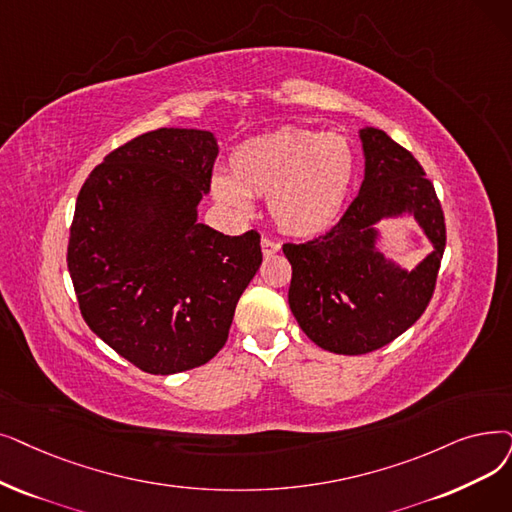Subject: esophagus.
<instances>
[{
  "instance_id": "34e87169",
  "label": "esophagus",
  "mask_w": 512,
  "mask_h": 512,
  "mask_svg": "<svg viewBox=\"0 0 512 512\" xmlns=\"http://www.w3.org/2000/svg\"><path fill=\"white\" fill-rule=\"evenodd\" d=\"M261 251H263L265 257H270V255H274V253L280 251V242H274V240H270V238H263V240H261Z\"/></svg>"
}]
</instances>
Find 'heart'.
I'll use <instances>...</instances> for the list:
<instances>
[{"label": "heart", "mask_w": 512, "mask_h": 512, "mask_svg": "<svg viewBox=\"0 0 512 512\" xmlns=\"http://www.w3.org/2000/svg\"><path fill=\"white\" fill-rule=\"evenodd\" d=\"M355 154L339 133L286 127L236 146L230 175L211 180L215 201L236 213L251 211V196L270 198L274 224L293 236L335 224L349 196Z\"/></svg>", "instance_id": "obj_1"}]
</instances>
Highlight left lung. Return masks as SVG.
Masks as SVG:
<instances>
[{"instance_id": "1", "label": "left lung", "mask_w": 512, "mask_h": 512, "mask_svg": "<svg viewBox=\"0 0 512 512\" xmlns=\"http://www.w3.org/2000/svg\"><path fill=\"white\" fill-rule=\"evenodd\" d=\"M364 182L335 228L284 244L293 278L288 305L318 347L362 355L406 332L427 309L446 249V224L433 184L412 154L383 129H360ZM412 214L434 244L414 271L375 247L381 218Z\"/></svg>"}]
</instances>
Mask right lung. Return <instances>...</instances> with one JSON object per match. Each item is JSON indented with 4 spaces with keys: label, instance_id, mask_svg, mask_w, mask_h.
I'll return each instance as SVG.
<instances>
[{
    "label": "right lung",
    "instance_id": "add662e5",
    "mask_svg": "<svg viewBox=\"0 0 512 512\" xmlns=\"http://www.w3.org/2000/svg\"><path fill=\"white\" fill-rule=\"evenodd\" d=\"M217 152L211 131H148L110 152L77 196L66 261L81 316L148 374L207 364L261 265L255 230L198 224Z\"/></svg>",
    "mask_w": 512,
    "mask_h": 512
}]
</instances>
